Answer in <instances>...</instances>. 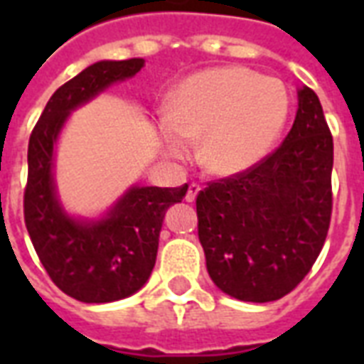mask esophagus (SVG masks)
Returning a JSON list of instances; mask_svg holds the SVG:
<instances>
[{"mask_svg": "<svg viewBox=\"0 0 364 364\" xmlns=\"http://www.w3.org/2000/svg\"><path fill=\"white\" fill-rule=\"evenodd\" d=\"M200 191H202V187H200V185H196V183H191V185H188L187 194H185V200H187V202H194V200H196V196L200 194Z\"/></svg>", "mask_w": 364, "mask_h": 364, "instance_id": "1", "label": "esophagus"}]
</instances>
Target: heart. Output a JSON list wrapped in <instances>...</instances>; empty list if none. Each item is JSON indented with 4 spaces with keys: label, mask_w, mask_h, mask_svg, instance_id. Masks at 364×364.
Wrapping results in <instances>:
<instances>
[{
    "label": "heart",
    "mask_w": 364,
    "mask_h": 364,
    "mask_svg": "<svg viewBox=\"0 0 364 364\" xmlns=\"http://www.w3.org/2000/svg\"><path fill=\"white\" fill-rule=\"evenodd\" d=\"M291 98L279 79L243 65L202 70L179 82L160 122L166 154L198 159L219 177L247 171L264 160L287 124Z\"/></svg>",
    "instance_id": "obj_1"
}]
</instances>
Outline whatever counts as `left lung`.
Segmentation results:
<instances>
[{
	"instance_id": "obj_1",
	"label": "left lung",
	"mask_w": 364,
	"mask_h": 364,
	"mask_svg": "<svg viewBox=\"0 0 364 364\" xmlns=\"http://www.w3.org/2000/svg\"><path fill=\"white\" fill-rule=\"evenodd\" d=\"M333 136L321 102L299 88L283 143L259 164L210 183L196 198L198 238L217 287L243 302H272L310 272L333 213Z\"/></svg>"
}]
</instances>
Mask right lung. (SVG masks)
Masks as SVG:
<instances>
[{
    "label": "right lung",
    "mask_w": 364,
    "mask_h": 364,
    "mask_svg": "<svg viewBox=\"0 0 364 364\" xmlns=\"http://www.w3.org/2000/svg\"><path fill=\"white\" fill-rule=\"evenodd\" d=\"M145 60H102L50 96L28 145L24 221L36 253L54 282L75 300L104 304L126 299L154 268L162 221L188 185L130 187L100 219H77L64 210L54 183V147L71 111L141 70Z\"/></svg>",
    "instance_id": "obj_1"
}]
</instances>
